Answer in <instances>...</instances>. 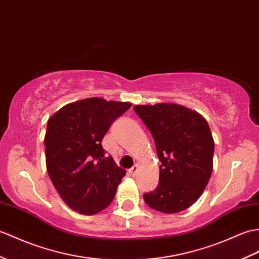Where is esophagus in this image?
Returning a JSON list of instances; mask_svg holds the SVG:
<instances>
[{
    "mask_svg": "<svg viewBox=\"0 0 259 259\" xmlns=\"http://www.w3.org/2000/svg\"><path fill=\"white\" fill-rule=\"evenodd\" d=\"M138 172H139V165H138V164H135V165L132 166L131 169L129 170V173L131 174L132 177H136L137 174H138Z\"/></svg>",
    "mask_w": 259,
    "mask_h": 259,
    "instance_id": "esophagus-1",
    "label": "esophagus"
}]
</instances>
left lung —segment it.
I'll return each mask as SVG.
<instances>
[{
  "label": "left lung",
  "instance_id": "1",
  "mask_svg": "<svg viewBox=\"0 0 259 259\" xmlns=\"http://www.w3.org/2000/svg\"><path fill=\"white\" fill-rule=\"evenodd\" d=\"M134 109L151 132L161 161L159 184L144 201L161 213L184 211L202 195L213 171L209 125L198 112L173 102Z\"/></svg>",
  "mask_w": 259,
  "mask_h": 259
}]
</instances>
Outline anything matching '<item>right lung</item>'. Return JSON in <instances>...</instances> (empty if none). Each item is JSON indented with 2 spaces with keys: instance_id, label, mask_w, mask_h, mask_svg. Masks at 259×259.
Instances as JSON below:
<instances>
[{
  "instance_id": "right-lung-1",
  "label": "right lung",
  "mask_w": 259,
  "mask_h": 259,
  "mask_svg": "<svg viewBox=\"0 0 259 259\" xmlns=\"http://www.w3.org/2000/svg\"><path fill=\"white\" fill-rule=\"evenodd\" d=\"M131 102L93 97L65 105L48 119L46 169L59 196L75 212L94 215L110 205L125 176L101 141Z\"/></svg>"
}]
</instances>
